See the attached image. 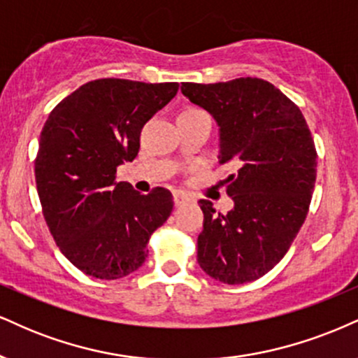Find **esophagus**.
Listing matches in <instances>:
<instances>
[{
    "label": "esophagus",
    "mask_w": 358,
    "mask_h": 358,
    "mask_svg": "<svg viewBox=\"0 0 358 358\" xmlns=\"http://www.w3.org/2000/svg\"><path fill=\"white\" fill-rule=\"evenodd\" d=\"M189 196L187 194H184V192H174V204L176 206H182V204H186V203H189Z\"/></svg>",
    "instance_id": "obj_1"
}]
</instances>
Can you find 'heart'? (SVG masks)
I'll list each match as a JSON object with an SVG mask.
<instances>
[{"label":"heart","mask_w":358,"mask_h":358,"mask_svg":"<svg viewBox=\"0 0 358 358\" xmlns=\"http://www.w3.org/2000/svg\"><path fill=\"white\" fill-rule=\"evenodd\" d=\"M184 112H201V108H194V107H191V108H186V110ZM182 112V113H184Z\"/></svg>","instance_id":"b5f03b06"}]
</instances>
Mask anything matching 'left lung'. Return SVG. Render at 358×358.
Returning <instances> with one entry per match:
<instances>
[{
    "label": "left lung",
    "instance_id": "8db88e82",
    "mask_svg": "<svg viewBox=\"0 0 358 358\" xmlns=\"http://www.w3.org/2000/svg\"><path fill=\"white\" fill-rule=\"evenodd\" d=\"M180 92L220 125V164L234 171V208L216 213L201 199L197 263L226 285L262 278L287 255L305 222L317 179V149L300 108L270 82L234 78L182 83Z\"/></svg>",
    "mask_w": 358,
    "mask_h": 358
}]
</instances>
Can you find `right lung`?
<instances>
[{
  "mask_svg": "<svg viewBox=\"0 0 358 358\" xmlns=\"http://www.w3.org/2000/svg\"><path fill=\"white\" fill-rule=\"evenodd\" d=\"M176 82L99 78L50 112L40 136L35 179L50 233L88 276L119 280L142 266L150 234L171 216L172 194H141L117 182L132 162L144 124L178 94Z\"/></svg>",
  "mask_w": 358,
  "mask_h": 358,
  "instance_id": "obj_1",
  "label": "right lung"
}]
</instances>
